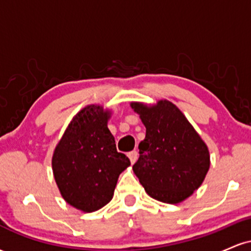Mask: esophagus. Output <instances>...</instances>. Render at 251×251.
Returning a JSON list of instances; mask_svg holds the SVG:
<instances>
[{"mask_svg": "<svg viewBox=\"0 0 251 251\" xmlns=\"http://www.w3.org/2000/svg\"><path fill=\"white\" fill-rule=\"evenodd\" d=\"M127 155H128L129 160H131V163L134 164L135 160H137V158H138V152L137 151H131V152H128Z\"/></svg>", "mask_w": 251, "mask_h": 251, "instance_id": "esophagus-1", "label": "esophagus"}]
</instances>
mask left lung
Instances as JSON below:
<instances>
[{
  "instance_id": "1",
  "label": "left lung",
  "mask_w": 251,
  "mask_h": 251,
  "mask_svg": "<svg viewBox=\"0 0 251 251\" xmlns=\"http://www.w3.org/2000/svg\"><path fill=\"white\" fill-rule=\"evenodd\" d=\"M146 127L133 165L149 196L163 203H180L203 183L210 168L208 146L177 106L159 100L148 106L131 102Z\"/></svg>"
}]
</instances>
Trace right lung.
Returning a JSON list of instances; mask_svg holds the SVG:
<instances>
[{"label": "right lung", "mask_w": 251, "mask_h": 251, "mask_svg": "<svg viewBox=\"0 0 251 251\" xmlns=\"http://www.w3.org/2000/svg\"><path fill=\"white\" fill-rule=\"evenodd\" d=\"M111 117L102 106L88 105L66 128L54 150L51 166L63 200L83 212H93L112 200L119 175L131 165L117 151L107 127Z\"/></svg>", "instance_id": "1"}]
</instances>
